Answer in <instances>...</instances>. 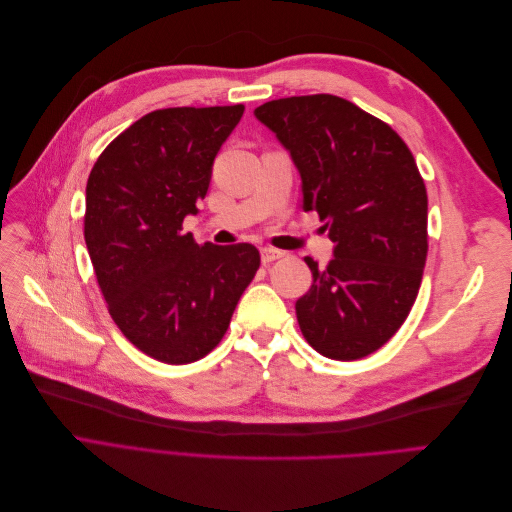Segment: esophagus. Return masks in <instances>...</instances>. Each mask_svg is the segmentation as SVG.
<instances>
[{
	"label": "esophagus",
	"instance_id": "34e87169",
	"mask_svg": "<svg viewBox=\"0 0 512 512\" xmlns=\"http://www.w3.org/2000/svg\"><path fill=\"white\" fill-rule=\"evenodd\" d=\"M277 258H282V252H280V250H273V247H262V250H260L262 265H269V262H273V260H277Z\"/></svg>",
	"mask_w": 512,
	"mask_h": 512
}]
</instances>
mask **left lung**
<instances>
[{
  "label": "left lung",
  "instance_id": "1",
  "mask_svg": "<svg viewBox=\"0 0 512 512\" xmlns=\"http://www.w3.org/2000/svg\"><path fill=\"white\" fill-rule=\"evenodd\" d=\"M301 175L303 209L335 243L327 269L305 258L312 288L297 301L307 344L356 361L399 331L427 258V190L399 134L331 94L271 100L254 111Z\"/></svg>",
  "mask_w": 512,
  "mask_h": 512
}]
</instances>
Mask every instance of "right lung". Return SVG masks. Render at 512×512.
Returning <instances> with one entry per match:
<instances>
[{"label":"right lung","mask_w":512,"mask_h":512,"mask_svg":"<svg viewBox=\"0 0 512 512\" xmlns=\"http://www.w3.org/2000/svg\"><path fill=\"white\" fill-rule=\"evenodd\" d=\"M245 106L153 111L108 145L87 179L85 243L108 314L151 359L185 365L222 342L260 267L250 243L198 245L196 215Z\"/></svg>","instance_id":"obj_1"}]
</instances>
